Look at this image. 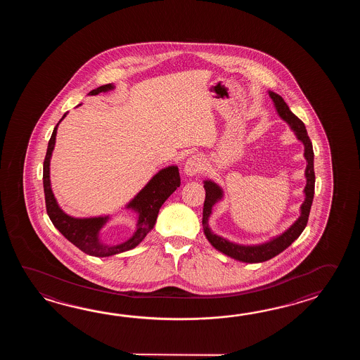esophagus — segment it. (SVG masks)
<instances>
[{"label":"esophagus","mask_w":360,"mask_h":360,"mask_svg":"<svg viewBox=\"0 0 360 360\" xmlns=\"http://www.w3.org/2000/svg\"><path fill=\"white\" fill-rule=\"evenodd\" d=\"M202 169H203V161L199 155H191L184 163V172L188 176L197 175L199 171H202Z\"/></svg>","instance_id":"esophagus-1"}]
</instances>
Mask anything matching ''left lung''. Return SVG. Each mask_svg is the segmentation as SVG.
<instances>
[{
    "mask_svg": "<svg viewBox=\"0 0 360 360\" xmlns=\"http://www.w3.org/2000/svg\"><path fill=\"white\" fill-rule=\"evenodd\" d=\"M268 92L270 99L273 100V103H274L278 115L283 120L284 122L290 124V129L295 132L297 140L304 144V157L306 160V185L305 189H304L305 199L300 207L299 219L282 234L273 237L260 245H239L236 242H231L226 238L214 234L208 224L214 205L224 198V191L219 184L214 183L212 180L203 181L205 183L203 186L206 191V199H205V206H203V219H202L205 236L211 245L219 252L224 253L234 260L248 262V264L264 262V261L273 259L276 255L283 252L285 248H288L300 237V234L305 229L306 224L309 220L310 208L313 205L314 188H315L313 144L307 135L305 124L300 120L299 117H296L292 113L291 109L287 105V103L284 101L281 95L273 91Z\"/></svg>",
    "mask_w": 360,
    "mask_h": 360,
    "instance_id": "8db88e82",
    "label": "left lung"
}]
</instances>
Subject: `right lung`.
<instances>
[{
    "instance_id": "right-lung-1",
    "label": "right lung",
    "mask_w": 360,
    "mask_h": 360,
    "mask_svg": "<svg viewBox=\"0 0 360 360\" xmlns=\"http://www.w3.org/2000/svg\"><path fill=\"white\" fill-rule=\"evenodd\" d=\"M115 89V84H108L89 92V95H98L100 92H108ZM81 105V104H79ZM68 112L64 113L60 121L55 126L53 135L49 140L46 157L44 161V191L46 211L55 228L60 231L70 243L78 247L82 252L91 255L95 257H109L113 255L126 252L135 248L143 242L146 234L153 229L158 212L166 199L180 186V175L177 166H169L160 169L146 186L131 199L124 206L138 214L136 229L127 240L120 245H107L101 240L100 231L107 225L110 216H95V217H73L65 214L58 200L55 198L50 181V161L56 141V131L59 123L67 117Z\"/></svg>"
}]
</instances>
